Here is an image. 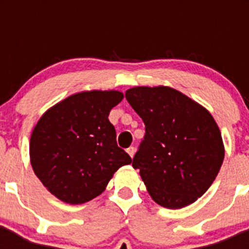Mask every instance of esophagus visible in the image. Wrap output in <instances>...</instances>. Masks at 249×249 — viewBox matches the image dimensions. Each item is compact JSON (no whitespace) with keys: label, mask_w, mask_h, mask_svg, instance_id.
<instances>
[{"label":"esophagus","mask_w":249,"mask_h":249,"mask_svg":"<svg viewBox=\"0 0 249 249\" xmlns=\"http://www.w3.org/2000/svg\"><path fill=\"white\" fill-rule=\"evenodd\" d=\"M135 152H136L135 147H129V148H127V153H128L132 158H133V156H135Z\"/></svg>","instance_id":"esophagus-1"}]
</instances>
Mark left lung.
Segmentation results:
<instances>
[{
    "label": "left lung",
    "instance_id": "left-lung-1",
    "mask_svg": "<svg viewBox=\"0 0 249 249\" xmlns=\"http://www.w3.org/2000/svg\"><path fill=\"white\" fill-rule=\"evenodd\" d=\"M126 100L144 123L132 166L162 207L182 208L211 187L224 158L221 131L211 113L169 87H135Z\"/></svg>",
    "mask_w": 249,
    "mask_h": 249
}]
</instances>
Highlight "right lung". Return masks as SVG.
I'll list each match as a JSON object with an SVG mask.
<instances>
[{
	"instance_id": "1",
	"label": "right lung",
	"mask_w": 249,
	"mask_h": 249,
	"mask_svg": "<svg viewBox=\"0 0 249 249\" xmlns=\"http://www.w3.org/2000/svg\"><path fill=\"white\" fill-rule=\"evenodd\" d=\"M118 91L70 96L39 118L30 142L31 164L43 186L66 203L81 204L105 191L113 173L132 158L117 146L108 114Z\"/></svg>"
}]
</instances>
